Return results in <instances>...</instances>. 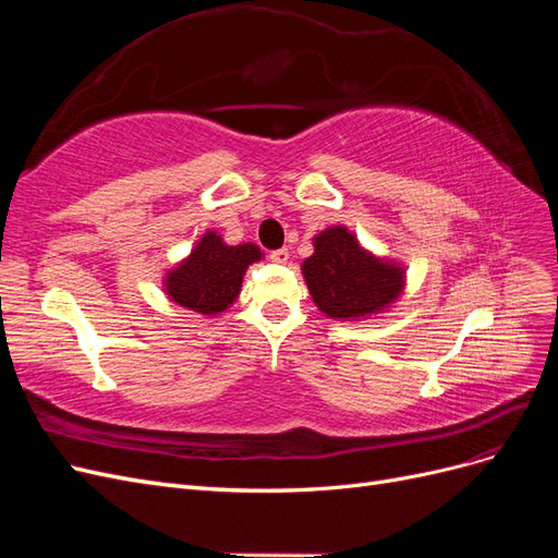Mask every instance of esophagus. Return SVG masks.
Instances as JSON below:
<instances>
[{"label":"esophagus","mask_w":558,"mask_h":558,"mask_svg":"<svg viewBox=\"0 0 558 558\" xmlns=\"http://www.w3.org/2000/svg\"><path fill=\"white\" fill-rule=\"evenodd\" d=\"M269 260L272 263H289V248H277V251H269Z\"/></svg>","instance_id":"obj_1"}]
</instances>
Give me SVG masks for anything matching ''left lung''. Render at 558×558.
<instances>
[{
  "label": "left lung",
  "instance_id": "obj_1",
  "mask_svg": "<svg viewBox=\"0 0 558 558\" xmlns=\"http://www.w3.org/2000/svg\"><path fill=\"white\" fill-rule=\"evenodd\" d=\"M310 293L330 318H356L384 310L402 291V269L365 253L347 228H330L314 240V256L302 263Z\"/></svg>",
  "mask_w": 558,
  "mask_h": 558
}]
</instances>
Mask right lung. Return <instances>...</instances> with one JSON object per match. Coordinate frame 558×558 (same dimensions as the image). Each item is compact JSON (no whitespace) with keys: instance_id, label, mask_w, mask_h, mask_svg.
Masks as SVG:
<instances>
[{"instance_id":"right-lung-1","label":"right lung","mask_w":558,"mask_h":558,"mask_svg":"<svg viewBox=\"0 0 558 558\" xmlns=\"http://www.w3.org/2000/svg\"><path fill=\"white\" fill-rule=\"evenodd\" d=\"M260 256L258 246H228L216 232H207L191 258L167 277V293L181 307L199 314L223 312L238 298L246 267L260 260Z\"/></svg>"}]
</instances>
